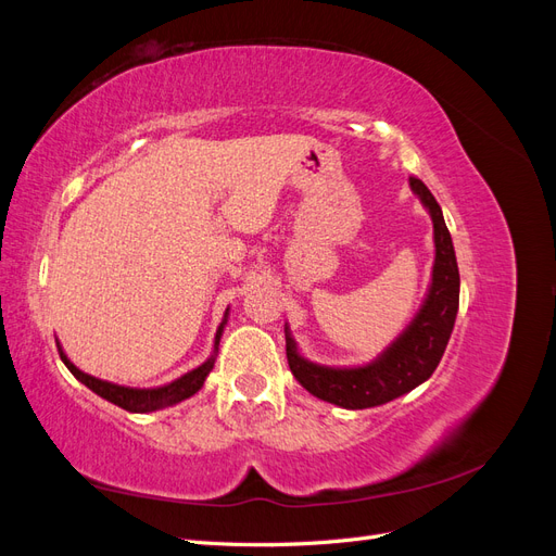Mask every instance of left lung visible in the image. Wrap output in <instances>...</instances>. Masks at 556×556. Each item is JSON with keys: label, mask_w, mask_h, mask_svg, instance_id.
<instances>
[{"label": "left lung", "mask_w": 556, "mask_h": 556, "mask_svg": "<svg viewBox=\"0 0 556 556\" xmlns=\"http://www.w3.org/2000/svg\"><path fill=\"white\" fill-rule=\"evenodd\" d=\"M410 190L422 201L433 223V271L427 296L410 325L380 355L362 366H323L301 355L285 325L288 364L299 384L313 396L348 410L382 406L431 378L447 348L459 311V266L439 201L427 185L410 178Z\"/></svg>", "instance_id": "left-lung-1"}]
</instances>
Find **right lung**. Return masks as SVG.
Wrapping results in <instances>:
<instances>
[{"mask_svg":"<svg viewBox=\"0 0 556 556\" xmlns=\"http://www.w3.org/2000/svg\"><path fill=\"white\" fill-rule=\"evenodd\" d=\"M227 317H229V308L225 311V317L220 327H217L215 331V345H213V355L201 364L197 368H192V371H188L185 376L176 378L174 382L169 384H162V387H150V390H139V387H125V384H115V382H109V380H99L94 376H88L83 374L78 366H74L70 362V357L64 355L62 345L58 343V350H60V359L64 362V366L70 368V371L74 374L76 380H80L83 384L88 387V390H92L97 396H102L111 403H115V406H121L129 413H153V410H162L166 406H176V403L190 399L192 394H197L201 387H204V380L206 376L213 371V364H215V357H217V345H220V339H223V331H225V325H227Z\"/></svg>","mask_w":556,"mask_h":556,"instance_id":"add662e5","label":"right lung"}]
</instances>
